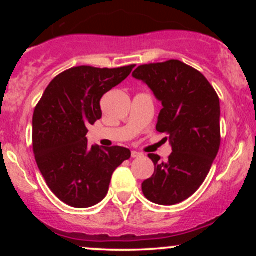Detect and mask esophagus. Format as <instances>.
Returning <instances> with one entry per match:
<instances>
[{"label":"esophagus","mask_w":256,"mask_h":256,"mask_svg":"<svg viewBox=\"0 0 256 256\" xmlns=\"http://www.w3.org/2000/svg\"><path fill=\"white\" fill-rule=\"evenodd\" d=\"M142 155H143L142 152H136V150H134V152H131V156L134 158H140V156H142Z\"/></svg>","instance_id":"1"}]
</instances>
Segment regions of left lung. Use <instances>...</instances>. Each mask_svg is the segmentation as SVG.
Segmentation results:
<instances>
[{
    "mask_svg": "<svg viewBox=\"0 0 256 256\" xmlns=\"http://www.w3.org/2000/svg\"><path fill=\"white\" fill-rule=\"evenodd\" d=\"M132 76L162 104L156 131L168 134L173 150L166 161L148 155L155 171L142 192L154 204H179L201 186L219 152V96L201 72L179 60L140 64Z\"/></svg>",
    "mask_w": 256,
    "mask_h": 256,
    "instance_id": "left-lung-1",
    "label": "left lung"
}]
</instances>
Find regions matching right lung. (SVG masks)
I'll return each instance as SVG.
<instances>
[{
  "mask_svg": "<svg viewBox=\"0 0 256 256\" xmlns=\"http://www.w3.org/2000/svg\"><path fill=\"white\" fill-rule=\"evenodd\" d=\"M134 67H72L52 79L34 108L32 144L37 166L49 189L71 207L101 202L113 172L131 156L124 146L90 148L85 136L88 126L102 116V96Z\"/></svg>",
  "mask_w": 256,
  "mask_h": 256,
  "instance_id": "obj_1",
  "label": "right lung"
}]
</instances>
